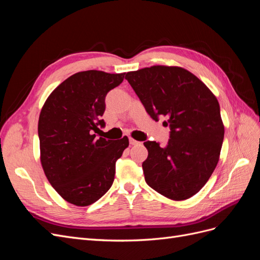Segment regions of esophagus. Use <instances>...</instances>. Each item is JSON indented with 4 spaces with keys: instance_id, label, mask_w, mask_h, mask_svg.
I'll return each mask as SVG.
<instances>
[{
    "instance_id": "obj_1",
    "label": "esophagus",
    "mask_w": 260,
    "mask_h": 260,
    "mask_svg": "<svg viewBox=\"0 0 260 260\" xmlns=\"http://www.w3.org/2000/svg\"><path fill=\"white\" fill-rule=\"evenodd\" d=\"M129 142H130V144L131 145H138V144H140V142H138V141H136V140H133V139H129Z\"/></svg>"
}]
</instances>
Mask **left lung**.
Listing matches in <instances>:
<instances>
[{
  "label": "left lung",
  "mask_w": 260,
  "mask_h": 260,
  "mask_svg": "<svg viewBox=\"0 0 260 260\" xmlns=\"http://www.w3.org/2000/svg\"><path fill=\"white\" fill-rule=\"evenodd\" d=\"M154 120L165 117L168 144L146 141L142 164L146 183L174 201L192 198L214 172L224 127L216 96L198 77L181 67L152 66L125 75Z\"/></svg>",
  "instance_id": "left-lung-1"
}]
</instances>
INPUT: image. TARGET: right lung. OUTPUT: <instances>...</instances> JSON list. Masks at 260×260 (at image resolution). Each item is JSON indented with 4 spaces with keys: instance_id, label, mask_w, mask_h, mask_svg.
Returning a JSON list of instances; mask_svg holds the SVG:
<instances>
[{
    "instance_id": "add662e5",
    "label": "right lung",
    "mask_w": 260,
    "mask_h": 260,
    "mask_svg": "<svg viewBox=\"0 0 260 260\" xmlns=\"http://www.w3.org/2000/svg\"><path fill=\"white\" fill-rule=\"evenodd\" d=\"M123 74L88 70L70 76L55 89L39 117L41 164L51 185L76 206H88L111 188L116 161L129 140H106L102 119L107 93Z\"/></svg>"
}]
</instances>
